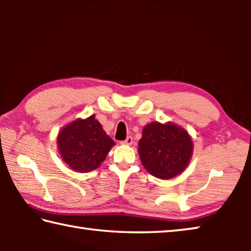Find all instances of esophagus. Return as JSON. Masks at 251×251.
<instances>
[{
    "mask_svg": "<svg viewBox=\"0 0 251 251\" xmlns=\"http://www.w3.org/2000/svg\"><path fill=\"white\" fill-rule=\"evenodd\" d=\"M122 144H124V145H131V144H133V137H131V136H128L125 141L122 142Z\"/></svg>",
    "mask_w": 251,
    "mask_h": 251,
    "instance_id": "obj_1",
    "label": "esophagus"
}]
</instances>
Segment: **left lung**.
<instances>
[{"instance_id": "left-lung-1", "label": "left lung", "mask_w": 251, "mask_h": 251, "mask_svg": "<svg viewBox=\"0 0 251 251\" xmlns=\"http://www.w3.org/2000/svg\"><path fill=\"white\" fill-rule=\"evenodd\" d=\"M143 166L152 176L169 179L185 171L193 154V142L185 129L175 124L152 122L143 129L138 143Z\"/></svg>"}]
</instances>
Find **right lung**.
I'll use <instances>...</instances> for the list:
<instances>
[{
	"label": "right lung",
	"instance_id": "right-lung-1",
	"mask_svg": "<svg viewBox=\"0 0 251 251\" xmlns=\"http://www.w3.org/2000/svg\"><path fill=\"white\" fill-rule=\"evenodd\" d=\"M57 144L63 160L72 169L87 173L100 166L115 143L92 115L64 127L59 131Z\"/></svg>",
	"mask_w": 251,
	"mask_h": 251
}]
</instances>
